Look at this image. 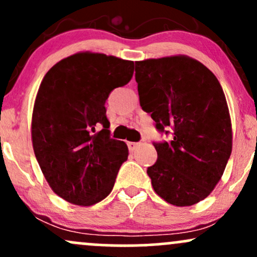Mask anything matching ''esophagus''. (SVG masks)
<instances>
[{
	"label": "esophagus",
	"mask_w": 257,
	"mask_h": 257,
	"mask_svg": "<svg viewBox=\"0 0 257 257\" xmlns=\"http://www.w3.org/2000/svg\"><path fill=\"white\" fill-rule=\"evenodd\" d=\"M139 145H140V144H139V143H133V141H129V143H128L129 151H134V150L137 149Z\"/></svg>",
	"instance_id": "1"
}]
</instances>
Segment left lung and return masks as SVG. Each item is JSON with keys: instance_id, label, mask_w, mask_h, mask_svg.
Here are the masks:
<instances>
[{"instance_id": "1", "label": "left lung", "mask_w": 257, "mask_h": 257, "mask_svg": "<svg viewBox=\"0 0 257 257\" xmlns=\"http://www.w3.org/2000/svg\"><path fill=\"white\" fill-rule=\"evenodd\" d=\"M140 106L169 141L153 143L157 162L147 168L153 190L176 206L210 194L232 152L225 94L208 67L185 55L135 63Z\"/></svg>"}]
</instances>
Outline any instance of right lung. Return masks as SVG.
<instances>
[{
	"mask_svg": "<svg viewBox=\"0 0 257 257\" xmlns=\"http://www.w3.org/2000/svg\"><path fill=\"white\" fill-rule=\"evenodd\" d=\"M133 73V61L77 53L55 64L40 85L32 112L35 156L52 190L72 204L106 198L128 158L125 143L110 137L105 102Z\"/></svg>",
	"mask_w": 257,
	"mask_h": 257,
	"instance_id": "right-lung-1",
	"label": "right lung"
}]
</instances>
